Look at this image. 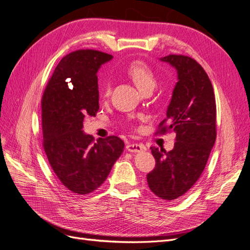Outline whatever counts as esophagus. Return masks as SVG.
Returning <instances> with one entry per match:
<instances>
[{
	"instance_id": "1",
	"label": "esophagus",
	"mask_w": 250,
	"mask_h": 250,
	"mask_svg": "<svg viewBox=\"0 0 250 250\" xmlns=\"http://www.w3.org/2000/svg\"><path fill=\"white\" fill-rule=\"evenodd\" d=\"M126 149L131 152H140L145 149V147L139 143H131L126 145Z\"/></svg>"
}]
</instances>
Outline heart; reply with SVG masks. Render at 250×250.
I'll use <instances>...</instances> for the list:
<instances>
[{
	"label": "heart",
	"mask_w": 250,
	"mask_h": 250,
	"mask_svg": "<svg viewBox=\"0 0 250 250\" xmlns=\"http://www.w3.org/2000/svg\"><path fill=\"white\" fill-rule=\"evenodd\" d=\"M125 74L142 91L155 86V75L153 70L143 61H134L128 63ZM111 81L105 79L101 85V96L108 98L111 94Z\"/></svg>",
	"instance_id": "obj_1"
}]
</instances>
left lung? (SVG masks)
Here are the masks:
<instances>
[{"instance_id":"1","label":"left lung","mask_w":250,"mask_h":250,"mask_svg":"<svg viewBox=\"0 0 250 250\" xmlns=\"http://www.w3.org/2000/svg\"><path fill=\"white\" fill-rule=\"evenodd\" d=\"M161 60L177 70L178 82L155 135L174 132L176 137L171 151L150 147L155 167L147 183L155 196L172 201L186 195L206 167L216 139V104L211 81L197 61L181 54Z\"/></svg>"}]
</instances>
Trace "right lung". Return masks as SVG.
<instances>
[{"instance_id":"obj_1","label":"right lung","mask_w":250,"mask_h":250,"mask_svg":"<svg viewBox=\"0 0 250 250\" xmlns=\"http://www.w3.org/2000/svg\"><path fill=\"white\" fill-rule=\"evenodd\" d=\"M112 55L94 49L73 51L55 68L42 100L43 148L54 174L75 195L100 188L122 154L116 136L99 138L83 133L84 117L99 110L97 72Z\"/></svg>"}]
</instances>
